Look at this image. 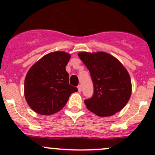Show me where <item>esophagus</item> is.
Listing matches in <instances>:
<instances>
[{
  "label": "esophagus",
  "mask_w": 155,
  "mask_h": 155,
  "mask_svg": "<svg viewBox=\"0 0 155 155\" xmlns=\"http://www.w3.org/2000/svg\"><path fill=\"white\" fill-rule=\"evenodd\" d=\"M77 88H78V91H79V92L82 91V85H78V86H77Z\"/></svg>",
  "instance_id": "esophagus-1"
}]
</instances>
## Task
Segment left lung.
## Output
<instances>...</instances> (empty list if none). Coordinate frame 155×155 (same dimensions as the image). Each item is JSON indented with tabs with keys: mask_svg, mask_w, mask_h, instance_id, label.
I'll use <instances>...</instances> for the list:
<instances>
[{
	"mask_svg": "<svg viewBox=\"0 0 155 155\" xmlns=\"http://www.w3.org/2000/svg\"><path fill=\"white\" fill-rule=\"evenodd\" d=\"M90 72L94 85L91 97L85 100L91 112L107 117L121 111L131 95L129 73L121 62L108 53L80 52L78 54Z\"/></svg>",
	"mask_w": 155,
	"mask_h": 155,
	"instance_id": "left-lung-1",
	"label": "left lung"
}]
</instances>
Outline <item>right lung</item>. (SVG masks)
Here are the masks:
<instances>
[{
	"instance_id": "add662e5",
	"label": "right lung",
	"mask_w": 155,
	"mask_h": 155,
	"mask_svg": "<svg viewBox=\"0 0 155 155\" xmlns=\"http://www.w3.org/2000/svg\"><path fill=\"white\" fill-rule=\"evenodd\" d=\"M70 54L49 53L33 65L25 80V97L29 107L40 115H52L65 106L69 97L78 91L69 84L66 66Z\"/></svg>"
}]
</instances>
